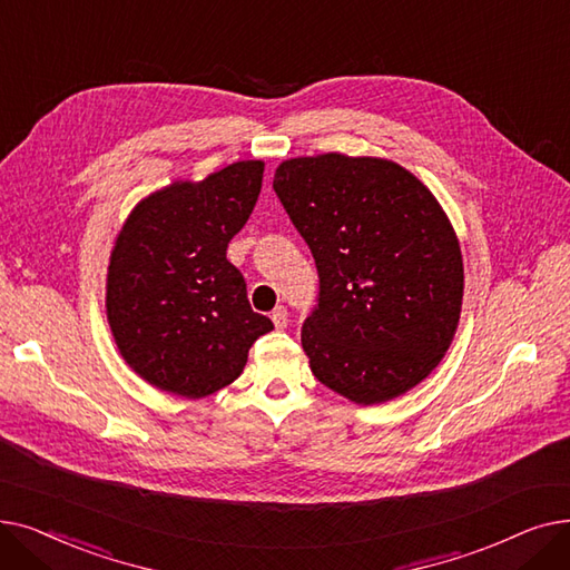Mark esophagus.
<instances>
[{"label":"esophagus","mask_w":570,"mask_h":570,"mask_svg":"<svg viewBox=\"0 0 570 570\" xmlns=\"http://www.w3.org/2000/svg\"><path fill=\"white\" fill-rule=\"evenodd\" d=\"M271 320H274L276 330H285L287 327V308L285 306L274 308V313H271Z\"/></svg>","instance_id":"esophagus-1"}]
</instances>
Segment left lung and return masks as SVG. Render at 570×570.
Listing matches in <instances>:
<instances>
[{"instance_id":"left-lung-1","label":"left lung","mask_w":570,"mask_h":570,"mask_svg":"<svg viewBox=\"0 0 570 570\" xmlns=\"http://www.w3.org/2000/svg\"><path fill=\"white\" fill-rule=\"evenodd\" d=\"M274 189L317 266L302 327L313 375L364 405L422 383L464 296L462 250L436 197L396 161L341 153L285 159Z\"/></svg>"}]
</instances>
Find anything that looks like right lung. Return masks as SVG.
<instances>
[{"mask_svg":"<svg viewBox=\"0 0 570 570\" xmlns=\"http://www.w3.org/2000/svg\"><path fill=\"white\" fill-rule=\"evenodd\" d=\"M264 161L174 183L129 213L106 278V315L125 362L146 383L202 399L234 383L274 322L250 308L227 259L248 223Z\"/></svg>","mask_w":570,"mask_h":570,"instance_id":"right-lung-1","label":"right lung"}]
</instances>
